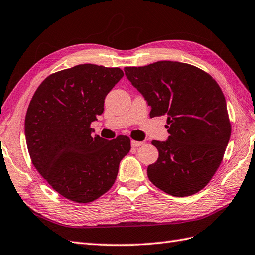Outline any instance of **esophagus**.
Instances as JSON below:
<instances>
[{
  "label": "esophagus",
  "mask_w": 255,
  "mask_h": 255,
  "mask_svg": "<svg viewBox=\"0 0 255 255\" xmlns=\"http://www.w3.org/2000/svg\"><path fill=\"white\" fill-rule=\"evenodd\" d=\"M142 144H143V142H142V141H134V140L131 141V145H132L133 147H139V146H141Z\"/></svg>",
  "instance_id": "esophagus-1"
}]
</instances>
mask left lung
I'll return each mask as SVG.
<instances>
[{
    "instance_id": "1",
    "label": "left lung",
    "mask_w": 255,
    "mask_h": 255,
    "mask_svg": "<svg viewBox=\"0 0 255 255\" xmlns=\"http://www.w3.org/2000/svg\"><path fill=\"white\" fill-rule=\"evenodd\" d=\"M151 106L167 115L168 140H153L158 158L147 166L153 185L173 197H188L208 185L220 167L232 133L226 100L213 77L190 64L161 61L125 67Z\"/></svg>"
}]
</instances>
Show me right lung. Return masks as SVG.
Masks as SVG:
<instances>
[{
  "mask_svg": "<svg viewBox=\"0 0 255 255\" xmlns=\"http://www.w3.org/2000/svg\"><path fill=\"white\" fill-rule=\"evenodd\" d=\"M123 76L118 67L77 65L47 76L28 106L25 134L33 166L74 202H92L108 192L130 151L126 135L105 140L90 127Z\"/></svg>",
  "mask_w": 255,
  "mask_h": 255,
  "instance_id": "add662e5",
  "label": "right lung"
}]
</instances>
